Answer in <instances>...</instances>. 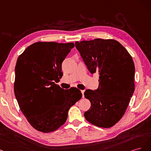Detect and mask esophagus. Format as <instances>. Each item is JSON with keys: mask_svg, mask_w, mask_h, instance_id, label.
<instances>
[{"mask_svg": "<svg viewBox=\"0 0 151 151\" xmlns=\"http://www.w3.org/2000/svg\"><path fill=\"white\" fill-rule=\"evenodd\" d=\"M81 93H82V97H83V98H84V97H85V95H84L85 90H81Z\"/></svg>", "mask_w": 151, "mask_h": 151, "instance_id": "1", "label": "esophagus"}]
</instances>
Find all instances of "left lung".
<instances>
[{
  "instance_id": "8db88e82",
  "label": "left lung",
  "mask_w": 151,
  "mask_h": 151,
  "mask_svg": "<svg viewBox=\"0 0 151 151\" xmlns=\"http://www.w3.org/2000/svg\"><path fill=\"white\" fill-rule=\"evenodd\" d=\"M75 46L91 73L99 74V88L84 93L91 102L85 117L97 127L110 128L124 115L135 90L132 58L114 40L77 41Z\"/></svg>"
}]
</instances>
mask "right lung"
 I'll return each mask as SVG.
<instances>
[{"label": "right lung", "instance_id": "add662e5", "mask_svg": "<svg viewBox=\"0 0 151 151\" xmlns=\"http://www.w3.org/2000/svg\"><path fill=\"white\" fill-rule=\"evenodd\" d=\"M74 43L36 42L17 58L14 94L28 122L38 131H55L65 123L71 106L82 97L75 87L64 90L55 83L61 65Z\"/></svg>", "mask_w": 151, "mask_h": 151}]
</instances>
